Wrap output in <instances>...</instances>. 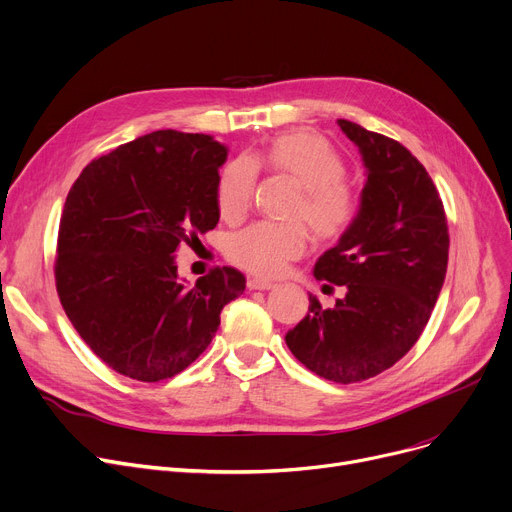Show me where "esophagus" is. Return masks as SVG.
<instances>
[{"label": "esophagus", "instance_id": "esophagus-1", "mask_svg": "<svg viewBox=\"0 0 512 512\" xmlns=\"http://www.w3.org/2000/svg\"><path fill=\"white\" fill-rule=\"evenodd\" d=\"M247 288L249 290H272V288H276V284L267 282V280H261V278H249L247 280Z\"/></svg>", "mask_w": 512, "mask_h": 512}]
</instances>
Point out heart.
Segmentation results:
<instances>
[{
  "label": "heart",
  "instance_id": "b5f03b06",
  "mask_svg": "<svg viewBox=\"0 0 512 512\" xmlns=\"http://www.w3.org/2000/svg\"><path fill=\"white\" fill-rule=\"evenodd\" d=\"M257 168L284 174L301 186L290 218L305 220L317 238H338L355 222L359 201L344 178V159L326 137L311 130L278 134L261 153L228 161L215 182V205L222 220L236 222L247 213ZM307 245L309 234L301 222H257L230 238L228 257L255 276L274 278L284 272L288 261L301 257Z\"/></svg>",
  "mask_w": 512,
  "mask_h": 512
}]
</instances>
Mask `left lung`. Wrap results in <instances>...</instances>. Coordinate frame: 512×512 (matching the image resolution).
<instances>
[{
	"label": "left lung",
	"instance_id": "8db88e82",
	"mask_svg": "<svg viewBox=\"0 0 512 512\" xmlns=\"http://www.w3.org/2000/svg\"><path fill=\"white\" fill-rule=\"evenodd\" d=\"M338 126L359 147L365 186L355 222L317 259L313 276L346 294L332 309L309 294V313L286 344L319 378L353 384L386 371L419 340L446 278L450 240L419 159L355 122Z\"/></svg>",
	"mask_w": 512,
	"mask_h": 512
}]
</instances>
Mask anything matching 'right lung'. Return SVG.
I'll use <instances>...</instances> for the list:
<instances>
[{"mask_svg": "<svg viewBox=\"0 0 512 512\" xmlns=\"http://www.w3.org/2000/svg\"><path fill=\"white\" fill-rule=\"evenodd\" d=\"M228 147L211 134L157 130L80 172L58 232L56 286L91 351L139 382L174 378L220 326L245 276L215 267L193 286L176 249L220 220L215 182Z\"/></svg>", "mask_w": 512, "mask_h": 512, "instance_id": "1", "label": "right lung"}]
</instances>
